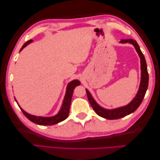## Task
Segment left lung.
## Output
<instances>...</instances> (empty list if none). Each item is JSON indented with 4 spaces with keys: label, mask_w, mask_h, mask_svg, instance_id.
Listing matches in <instances>:
<instances>
[{
    "label": "left lung",
    "mask_w": 160,
    "mask_h": 160,
    "mask_svg": "<svg viewBox=\"0 0 160 160\" xmlns=\"http://www.w3.org/2000/svg\"><path fill=\"white\" fill-rule=\"evenodd\" d=\"M120 43H130L133 45L138 56L140 58V68H141V80L139 89L135 95L133 99H132L130 102L127 105H125L123 107H120L118 108H113V109H107L102 107L98 104L96 101L94 100L93 96L89 91V90L86 89L88 100L91 105V107L93 108L94 111L100 115V117H102L107 120H116L121 118H123L126 115H128L140 107L142 100H143L144 96L147 92L148 85V73L147 70V65L146 62V60L144 54L141 52L140 47L135 40L132 39H122L120 42Z\"/></svg>",
    "instance_id": "1"
}]
</instances>
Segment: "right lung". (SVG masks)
Segmentation results:
<instances>
[{
  "instance_id": "obj_1",
  "label": "right lung",
  "mask_w": 160,
  "mask_h": 160,
  "mask_svg": "<svg viewBox=\"0 0 160 160\" xmlns=\"http://www.w3.org/2000/svg\"><path fill=\"white\" fill-rule=\"evenodd\" d=\"M32 42H33V40H29V41L25 42L22 47V48L20 49V52H21V51L25 48L26 46H28V45H29V44H30ZM80 82L78 80H73L72 81H71L70 82H69V84H67L66 93H65V96H64L60 109L58 111V113L52 117L36 116V115H31L28 113H27L26 111H24L22 108L19 106V104H18V102H17L16 98H15V100L16 101V102L18 104L20 109H21L23 114L25 115L30 121H32V122H33V123L38 125H42V126L53 125L64 120L68 117V115H69V108H70L71 98H72L73 90L75 89V87L80 85Z\"/></svg>"
}]
</instances>
